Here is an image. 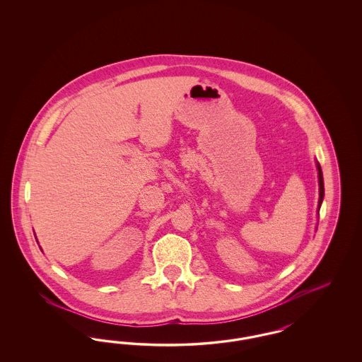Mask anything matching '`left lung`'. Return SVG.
I'll list each match as a JSON object with an SVG mask.
<instances>
[{
  "instance_id": "left-lung-1",
  "label": "left lung",
  "mask_w": 362,
  "mask_h": 362,
  "mask_svg": "<svg viewBox=\"0 0 362 362\" xmlns=\"http://www.w3.org/2000/svg\"><path fill=\"white\" fill-rule=\"evenodd\" d=\"M316 167H317V176H319V209H320V205H322L323 198H325V183H323V173H322L320 164L317 163Z\"/></svg>"
}]
</instances>
